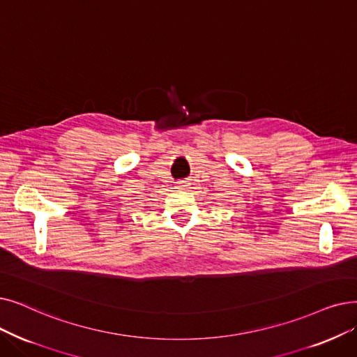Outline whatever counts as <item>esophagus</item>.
<instances>
[{
    "label": "esophagus",
    "mask_w": 357,
    "mask_h": 357,
    "mask_svg": "<svg viewBox=\"0 0 357 357\" xmlns=\"http://www.w3.org/2000/svg\"><path fill=\"white\" fill-rule=\"evenodd\" d=\"M178 187H179V188H183V187H187V185H185V182H179Z\"/></svg>",
    "instance_id": "34e87169"
}]
</instances>
